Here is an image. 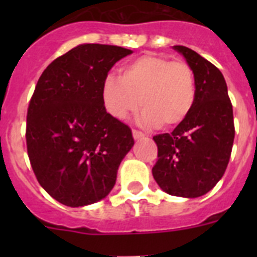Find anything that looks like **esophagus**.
Wrapping results in <instances>:
<instances>
[{
    "mask_svg": "<svg viewBox=\"0 0 257 257\" xmlns=\"http://www.w3.org/2000/svg\"><path fill=\"white\" fill-rule=\"evenodd\" d=\"M133 136H134V139H135V140H140V139H143L145 135L143 133H140V131L133 130Z\"/></svg>",
    "mask_w": 257,
    "mask_h": 257,
    "instance_id": "obj_1",
    "label": "esophagus"
}]
</instances>
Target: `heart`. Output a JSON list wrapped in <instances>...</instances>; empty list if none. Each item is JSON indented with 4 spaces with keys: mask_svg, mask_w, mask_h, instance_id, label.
I'll return each instance as SVG.
<instances>
[{
    "mask_svg": "<svg viewBox=\"0 0 257 257\" xmlns=\"http://www.w3.org/2000/svg\"><path fill=\"white\" fill-rule=\"evenodd\" d=\"M196 101V78L188 63L147 54L124 65L119 77H106L103 103L123 121L142 105L144 126L171 128L189 115Z\"/></svg>",
    "mask_w": 257,
    "mask_h": 257,
    "instance_id": "b5f03b06",
    "label": "heart"
}]
</instances>
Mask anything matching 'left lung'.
I'll return each mask as SVG.
<instances>
[{"instance_id":"left-lung-1","label":"left lung","mask_w":257,"mask_h":257,"mask_svg":"<svg viewBox=\"0 0 257 257\" xmlns=\"http://www.w3.org/2000/svg\"><path fill=\"white\" fill-rule=\"evenodd\" d=\"M196 78L193 109L171 134L153 138L158 160L152 169L163 192L197 198L222 178L234 142L233 106L222 73L212 63L185 46H174Z\"/></svg>"}]
</instances>
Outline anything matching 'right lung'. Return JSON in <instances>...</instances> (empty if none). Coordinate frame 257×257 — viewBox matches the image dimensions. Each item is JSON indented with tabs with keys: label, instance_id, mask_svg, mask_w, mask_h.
I'll list each match as a JSON object with an SVG mask.
<instances>
[{
	"label": "right lung",
	"instance_id": "obj_1",
	"mask_svg": "<svg viewBox=\"0 0 257 257\" xmlns=\"http://www.w3.org/2000/svg\"><path fill=\"white\" fill-rule=\"evenodd\" d=\"M130 54L119 46L78 45L38 79L27 113V151L41 187L63 205L105 198L133 148L131 128L103 103L108 72Z\"/></svg>",
	"mask_w": 257,
	"mask_h": 257
}]
</instances>
